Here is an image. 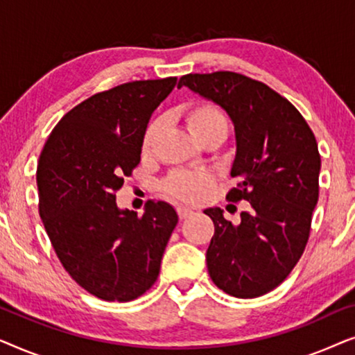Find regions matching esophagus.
Masks as SVG:
<instances>
[{
	"label": "esophagus",
	"mask_w": 355,
	"mask_h": 355,
	"mask_svg": "<svg viewBox=\"0 0 355 355\" xmlns=\"http://www.w3.org/2000/svg\"><path fill=\"white\" fill-rule=\"evenodd\" d=\"M192 210L191 208H186V207H178V215H179V218H181V220H186V218H189L192 215Z\"/></svg>",
	"instance_id": "1"
}]
</instances>
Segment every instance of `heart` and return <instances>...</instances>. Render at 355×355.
I'll return each mask as SVG.
<instances>
[{"mask_svg": "<svg viewBox=\"0 0 355 355\" xmlns=\"http://www.w3.org/2000/svg\"><path fill=\"white\" fill-rule=\"evenodd\" d=\"M186 123L193 137L202 140L213 132H226L227 118L220 106L210 103V101H200L193 103L186 110ZM162 128L159 119L150 121L142 134L140 150L144 155L150 153L152 145L157 137L158 130ZM213 179L207 173H186L176 171L169 176L163 184L164 192L178 200L182 202H198L205 196L207 189L211 186Z\"/></svg>", "mask_w": 355, "mask_h": 355, "instance_id": "1", "label": "heart"}]
</instances>
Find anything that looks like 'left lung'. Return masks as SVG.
Listing matches in <instances>:
<instances>
[{
    "mask_svg": "<svg viewBox=\"0 0 355 355\" xmlns=\"http://www.w3.org/2000/svg\"><path fill=\"white\" fill-rule=\"evenodd\" d=\"M186 85L230 114L236 132L230 202H249L239 225L207 208L215 234L207 250L213 283L241 299L259 297L286 279L307 245L318 202L322 159L307 121L263 82L230 71L187 74Z\"/></svg>",
    "mask_w": 355,
    "mask_h": 355,
    "instance_id": "8db88e82",
    "label": "left lung"
}]
</instances>
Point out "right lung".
<instances>
[{
    "label": "right lung",
    "mask_w": 355,
    "mask_h": 355,
    "mask_svg": "<svg viewBox=\"0 0 355 355\" xmlns=\"http://www.w3.org/2000/svg\"><path fill=\"white\" fill-rule=\"evenodd\" d=\"M176 77L134 80L92 95L62 116L37 166L38 211L58 259L80 288L129 302L152 288L178 225L166 202L121 210L116 191L140 163L150 116Z\"/></svg>",
    "instance_id": "obj_1"
}]
</instances>
